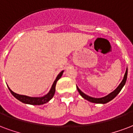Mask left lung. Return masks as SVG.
<instances>
[{"instance_id": "left-lung-1", "label": "left lung", "mask_w": 133, "mask_h": 133, "mask_svg": "<svg viewBox=\"0 0 133 133\" xmlns=\"http://www.w3.org/2000/svg\"><path fill=\"white\" fill-rule=\"evenodd\" d=\"M127 75H128V69H126V71H125V73L124 75V77H123V79L122 82L120 83V85L118 86V88L114 90V91H113L112 92H111L109 95H107V96L104 97H102V98H94V97H91L88 96L87 95L84 94L83 92L81 90L78 88L77 87V90L78 92L80 93V95H81L83 97L87 100H88L90 102H93V103H98V104H105L109 102V101L112 100L114 98L116 95H117L119 93V92L122 89V88L123 87V85L125 83V82H126V80H127Z\"/></svg>"}]
</instances>
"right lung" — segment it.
Masks as SVG:
<instances>
[{
  "instance_id": "add662e5",
  "label": "right lung",
  "mask_w": 133,
  "mask_h": 133,
  "mask_svg": "<svg viewBox=\"0 0 133 133\" xmlns=\"http://www.w3.org/2000/svg\"><path fill=\"white\" fill-rule=\"evenodd\" d=\"M63 71L60 72L57 76V77L56 78L55 81H54L53 84H52V86L51 88V90H50V92H48V94H47L46 95H45L44 97H31L26 96V95H19V94H17L15 92H14L13 91H12L10 88V91L12 93V95H13L15 97L19 99V101H21L22 102L25 104H33V105H41V104H43L45 103H47L48 101H50L52 97H53L54 95H55V86L56 83H57V81H58L62 76Z\"/></svg>"
}]
</instances>
